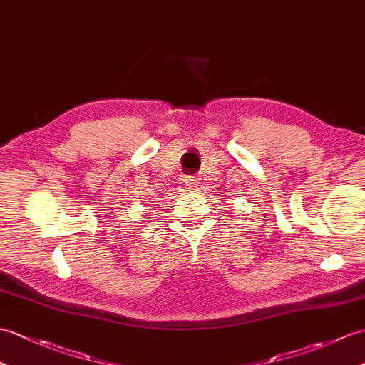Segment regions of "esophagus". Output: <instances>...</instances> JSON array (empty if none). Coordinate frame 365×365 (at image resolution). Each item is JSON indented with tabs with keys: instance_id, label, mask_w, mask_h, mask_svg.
Here are the masks:
<instances>
[{
	"instance_id": "34e87169",
	"label": "esophagus",
	"mask_w": 365,
	"mask_h": 365,
	"mask_svg": "<svg viewBox=\"0 0 365 365\" xmlns=\"http://www.w3.org/2000/svg\"><path fill=\"white\" fill-rule=\"evenodd\" d=\"M183 183L188 186V190H194L197 191L200 188V182L196 175H185L183 177Z\"/></svg>"
}]
</instances>
